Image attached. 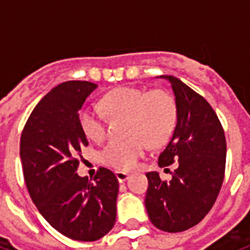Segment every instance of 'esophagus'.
<instances>
[{"label":"esophagus","instance_id":"34e87169","mask_svg":"<svg viewBox=\"0 0 250 250\" xmlns=\"http://www.w3.org/2000/svg\"><path fill=\"white\" fill-rule=\"evenodd\" d=\"M116 178H118V181H119L120 184H123V182H125L127 179H128V177H130V174L125 173V171H116Z\"/></svg>","mask_w":250,"mask_h":250}]
</instances>
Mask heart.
Segmentation results:
<instances>
[{
	"label": "heart",
	"instance_id": "1",
	"mask_svg": "<svg viewBox=\"0 0 250 250\" xmlns=\"http://www.w3.org/2000/svg\"><path fill=\"white\" fill-rule=\"evenodd\" d=\"M102 105L112 116L128 118L130 138L108 142L100 151V161L115 170L134 168L148 145L158 147L167 142L178 118L175 100L165 89L115 88L105 93ZM103 108L85 104L79 111V125L89 141L102 142L105 138L107 118Z\"/></svg>",
	"mask_w": 250,
	"mask_h": 250
}]
</instances>
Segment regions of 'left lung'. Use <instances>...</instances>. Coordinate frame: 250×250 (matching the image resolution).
<instances>
[{
	"label": "left lung",
	"mask_w": 250,
	"mask_h": 250,
	"mask_svg": "<svg viewBox=\"0 0 250 250\" xmlns=\"http://www.w3.org/2000/svg\"><path fill=\"white\" fill-rule=\"evenodd\" d=\"M177 125L158 165H175L171 179L147 173L146 204L152 225L168 233L188 230L204 220L218 197L225 177L226 139L218 116L199 93L174 76Z\"/></svg>",
	"instance_id": "obj_1"
}]
</instances>
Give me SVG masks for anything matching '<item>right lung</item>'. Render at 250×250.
Segmentation results:
<instances>
[{"label":"right lung","mask_w":250,"mask_h":250,"mask_svg":"<svg viewBox=\"0 0 250 250\" xmlns=\"http://www.w3.org/2000/svg\"><path fill=\"white\" fill-rule=\"evenodd\" d=\"M96 88L65 82L41 99L26 120L20 141L24 179L33 204L48 224L76 241H96L115 225L119 182L100 167L93 178L76 174L87 136L79 109Z\"/></svg>","instance_id":"add662e5"}]
</instances>
